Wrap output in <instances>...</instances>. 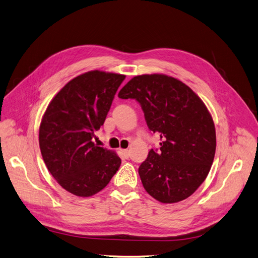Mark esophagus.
<instances>
[{
  "label": "esophagus",
  "instance_id": "obj_1",
  "mask_svg": "<svg viewBox=\"0 0 258 258\" xmlns=\"http://www.w3.org/2000/svg\"><path fill=\"white\" fill-rule=\"evenodd\" d=\"M122 153H123V155H124V157H126V158H128L130 157V150H122Z\"/></svg>",
  "mask_w": 258,
  "mask_h": 258
}]
</instances>
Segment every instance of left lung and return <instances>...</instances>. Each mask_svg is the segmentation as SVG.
<instances>
[{
  "label": "left lung",
  "mask_w": 258,
  "mask_h": 258,
  "mask_svg": "<svg viewBox=\"0 0 258 258\" xmlns=\"http://www.w3.org/2000/svg\"><path fill=\"white\" fill-rule=\"evenodd\" d=\"M121 99H136L149 128L160 136L138 173L146 191L157 201L176 203L201 186L212 168L216 130L204 102L186 84L166 74H142L120 90Z\"/></svg>",
  "instance_id": "left-lung-1"
}]
</instances>
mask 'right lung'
Wrapping results in <instances>:
<instances>
[{"label": "right lung", "mask_w": 258, "mask_h": 258, "mask_svg": "<svg viewBox=\"0 0 258 258\" xmlns=\"http://www.w3.org/2000/svg\"><path fill=\"white\" fill-rule=\"evenodd\" d=\"M125 75L99 70L76 76L47 105L39 127V147L52 176L70 194L87 198L116 174L121 159L94 145V132L106 119Z\"/></svg>", "instance_id": "right-lung-1"}]
</instances>
